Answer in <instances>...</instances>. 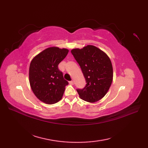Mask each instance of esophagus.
<instances>
[{"label": "esophagus", "instance_id": "34e87169", "mask_svg": "<svg viewBox=\"0 0 148 148\" xmlns=\"http://www.w3.org/2000/svg\"><path fill=\"white\" fill-rule=\"evenodd\" d=\"M69 83H70V84H71V85L74 84V82H73V81H70V82H69Z\"/></svg>", "mask_w": 148, "mask_h": 148}]
</instances>
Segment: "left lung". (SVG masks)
<instances>
[{
    "label": "left lung",
    "mask_w": 148,
    "mask_h": 148,
    "mask_svg": "<svg viewBox=\"0 0 148 148\" xmlns=\"http://www.w3.org/2000/svg\"><path fill=\"white\" fill-rule=\"evenodd\" d=\"M81 67L86 85L77 89L82 99L96 102L108 92L113 80V68L109 56L98 47L88 45L71 51Z\"/></svg>",
    "instance_id": "left-lung-1"
}]
</instances>
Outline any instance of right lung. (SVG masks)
<instances>
[{"instance_id":"right-lung-1","label":"right lung","mask_w":148,"mask_h":148,"mask_svg":"<svg viewBox=\"0 0 148 148\" xmlns=\"http://www.w3.org/2000/svg\"><path fill=\"white\" fill-rule=\"evenodd\" d=\"M69 49L48 47L31 60L29 81L31 89L38 99L47 104H56L64 95L69 82L64 79L58 65L69 53Z\"/></svg>"}]
</instances>
